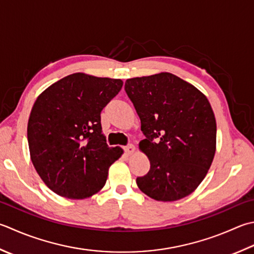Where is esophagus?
<instances>
[{
	"label": "esophagus",
	"instance_id": "1",
	"mask_svg": "<svg viewBox=\"0 0 254 254\" xmlns=\"http://www.w3.org/2000/svg\"><path fill=\"white\" fill-rule=\"evenodd\" d=\"M135 150H136V148H135V146L133 145V144H130V145L124 147V151H126L127 155H132V154L135 152Z\"/></svg>",
	"mask_w": 254,
	"mask_h": 254
}]
</instances>
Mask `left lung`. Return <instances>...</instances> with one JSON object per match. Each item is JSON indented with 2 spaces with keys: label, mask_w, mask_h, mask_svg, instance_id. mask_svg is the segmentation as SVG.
<instances>
[{
  "label": "left lung",
  "mask_w": 254,
  "mask_h": 254,
  "mask_svg": "<svg viewBox=\"0 0 254 254\" xmlns=\"http://www.w3.org/2000/svg\"><path fill=\"white\" fill-rule=\"evenodd\" d=\"M124 89L141 119L138 148L151 168L137 187L158 201H176L200 185L216 153L217 124L207 97L171 72L127 79Z\"/></svg>",
  "instance_id": "1"
}]
</instances>
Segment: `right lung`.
I'll return each mask as SVG.
<instances>
[{
  "instance_id": "1",
  "label": "right lung",
  "mask_w": 254,
  "mask_h": 254,
  "mask_svg": "<svg viewBox=\"0 0 254 254\" xmlns=\"http://www.w3.org/2000/svg\"><path fill=\"white\" fill-rule=\"evenodd\" d=\"M122 86L121 79L76 72L37 97L27 123L29 154L39 177L57 195L84 199L106 185L109 168L123 150L107 145L100 113Z\"/></svg>"
}]
</instances>
